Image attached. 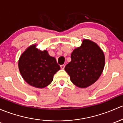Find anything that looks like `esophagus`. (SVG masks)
<instances>
[{
    "label": "esophagus",
    "instance_id": "34e87169",
    "mask_svg": "<svg viewBox=\"0 0 123 123\" xmlns=\"http://www.w3.org/2000/svg\"><path fill=\"white\" fill-rule=\"evenodd\" d=\"M60 67H61L62 69H64V67H65V65H64V64H62V65L60 66Z\"/></svg>",
    "mask_w": 123,
    "mask_h": 123
}]
</instances>
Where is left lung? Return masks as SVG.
Here are the masks:
<instances>
[{
    "instance_id": "8db88e82",
    "label": "left lung",
    "mask_w": 123,
    "mask_h": 123,
    "mask_svg": "<svg viewBox=\"0 0 123 123\" xmlns=\"http://www.w3.org/2000/svg\"><path fill=\"white\" fill-rule=\"evenodd\" d=\"M71 59L64 70L71 81L80 88H86L94 83L103 71V51L96 43L88 39H84L81 46L73 51Z\"/></svg>"
}]
</instances>
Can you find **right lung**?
<instances>
[{"label":"right lung","mask_w":123,"mask_h":123,"mask_svg":"<svg viewBox=\"0 0 123 123\" xmlns=\"http://www.w3.org/2000/svg\"><path fill=\"white\" fill-rule=\"evenodd\" d=\"M19 69L22 77L29 84L44 88L53 80L55 74L60 69L54 57L47 50L41 51L33 44L26 49L19 60Z\"/></svg>","instance_id":"add662e5"}]
</instances>
